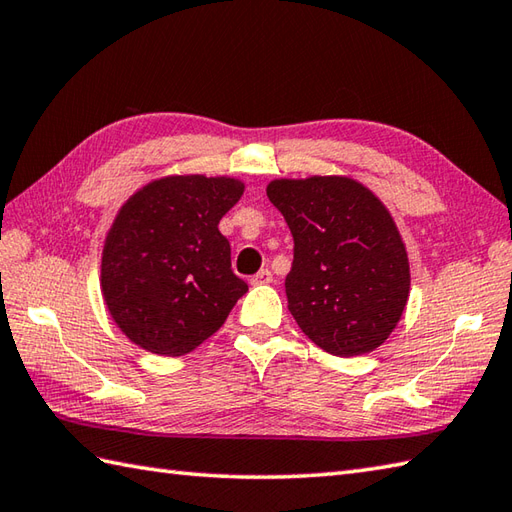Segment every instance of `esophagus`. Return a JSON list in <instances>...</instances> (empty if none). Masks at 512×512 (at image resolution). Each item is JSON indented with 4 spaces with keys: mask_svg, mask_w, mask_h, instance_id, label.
I'll list each match as a JSON object with an SVG mask.
<instances>
[{
    "mask_svg": "<svg viewBox=\"0 0 512 512\" xmlns=\"http://www.w3.org/2000/svg\"><path fill=\"white\" fill-rule=\"evenodd\" d=\"M250 284L253 286H266V284H273V273H270L268 268H262L259 273L250 279Z\"/></svg>",
    "mask_w": 512,
    "mask_h": 512,
    "instance_id": "obj_1",
    "label": "esophagus"
}]
</instances>
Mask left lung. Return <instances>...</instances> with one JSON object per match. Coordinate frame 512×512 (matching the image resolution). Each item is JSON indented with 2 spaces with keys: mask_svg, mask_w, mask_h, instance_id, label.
<instances>
[{
  "mask_svg": "<svg viewBox=\"0 0 512 512\" xmlns=\"http://www.w3.org/2000/svg\"><path fill=\"white\" fill-rule=\"evenodd\" d=\"M268 200L295 239L288 310L334 356L376 350L409 299V259L385 204L343 176L273 180Z\"/></svg>",
  "mask_w": 512,
  "mask_h": 512,
  "instance_id": "8db88e82",
  "label": "left lung"
}]
</instances>
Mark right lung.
I'll use <instances>...</instances> for the list:
<instances>
[{"mask_svg": "<svg viewBox=\"0 0 512 512\" xmlns=\"http://www.w3.org/2000/svg\"><path fill=\"white\" fill-rule=\"evenodd\" d=\"M242 193L235 178L167 176L121 206L105 237L101 290L129 341L182 356L222 328L248 286L217 224Z\"/></svg>", "mask_w": 512, "mask_h": 512, "instance_id": "obj_1", "label": "right lung"}]
</instances>
